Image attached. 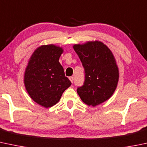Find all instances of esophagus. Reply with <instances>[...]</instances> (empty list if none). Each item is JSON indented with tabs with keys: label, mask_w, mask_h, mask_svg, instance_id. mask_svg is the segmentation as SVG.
<instances>
[{
	"label": "esophagus",
	"mask_w": 147,
	"mask_h": 147,
	"mask_svg": "<svg viewBox=\"0 0 147 147\" xmlns=\"http://www.w3.org/2000/svg\"><path fill=\"white\" fill-rule=\"evenodd\" d=\"M69 81L73 83V81H74V78H73V77H69Z\"/></svg>",
	"instance_id": "obj_1"
}]
</instances>
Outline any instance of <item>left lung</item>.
I'll use <instances>...</instances> for the list:
<instances>
[{"instance_id":"1","label":"left lung","mask_w":147,"mask_h":147,"mask_svg":"<svg viewBox=\"0 0 147 147\" xmlns=\"http://www.w3.org/2000/svg\"><path fill=\"white\" fill-rule=\"evenodd\" d=\"M85 70L84 85L77 89L82 101L88 106H98L111 98L118 86L119 69L109 47L99 41L75 44Z\"/></svg>"}]
</instances>
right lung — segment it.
I'll list each match as a JSON object with an SVG mask.
<instances>
[{"label": "right lung", "instance_id": "add662e5", "mask_svg": "<svg viewBox=\"0 0 147 147\" xmlns=\"http://www.w3.org/2000/svg\"><path fill=\"white\" fill-rule=\"evenodd\" d=\"M63 49L55 44L38 46L29 58L24 73V84L30 98L40 106L56 104L71 85L59 58Z\"/></svg>", "mask_w": 147, "mask_h": 147}]
</instances>
